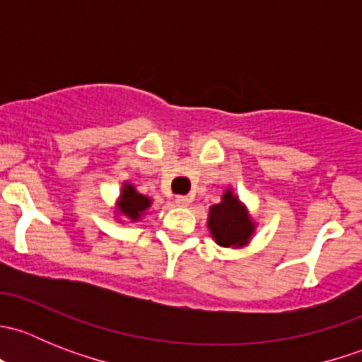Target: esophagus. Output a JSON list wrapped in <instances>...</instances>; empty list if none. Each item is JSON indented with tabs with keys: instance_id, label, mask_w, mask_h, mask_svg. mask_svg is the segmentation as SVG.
Listing matches in <instances>:
<instances>
[{
	"instance_id": "esophagus-1",
	"label": "esophagus",
	"mask_w": 362,
	"mask_h": 362,
	"mask_svg": "<svg viewBox=\"0 0 362 362\" xmlns=\"http://www.w3.org/2000/svg\"><path fill=\"white\" fill-rule=\"evenodd\" d=\"M191 202H192L191 196H177V198H175V203H177L178 206H187Z\"/></svg>"
}]
</instances>
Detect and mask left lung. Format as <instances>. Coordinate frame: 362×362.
<instances>
[{
	"label": "left lung",
	"mask_w": 362,
	"mask_h": 362,
	"mask_svg": "<svg viewBox=\"0 0 362 362\" xmlns=\"http://www.w3.org/2000/svg\"><path fill=\"white\" fill-rule=\"evenodd\" d=\"M208 229L211 238L221 247L240 249L250 242L255 222H252L245 204L240 202L238 196L233 194L231 189H226L222 202L210 206Z\"/></svg>",
	"instance_id": "left-lung-1"
}]
</instances>
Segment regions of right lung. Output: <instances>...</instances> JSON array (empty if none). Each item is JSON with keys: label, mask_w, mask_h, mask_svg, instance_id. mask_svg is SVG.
<instances>
[{"label": "right lung", "mask_w": 362, "mask_h": 362, "mask_svg": "<svg viewBox=\"0 0 362 362\" xmlns=\"http://www.w3.org/2000/svg\"><path fill=\"white\" fill-rule=\"evenodd\" d=\"M152 199L147 196L140 194V192L134 189V185L124 184L122 192H120L119 198V214L126 215L127 218H131L133 222L140 221L141 215H145V211L151 208Z\"/></svg>", "instance_id": "1"}]
</instances>
